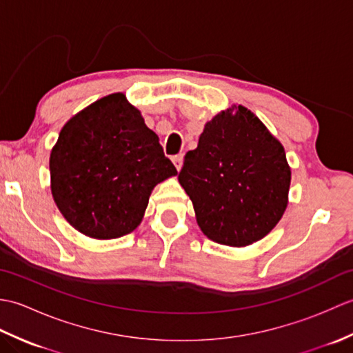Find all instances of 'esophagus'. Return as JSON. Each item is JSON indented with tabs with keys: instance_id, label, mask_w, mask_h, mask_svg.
Wrapping results in <instances>:
<instances>
[{
	"instance_id": "1",
	"label": "esophagus",
	"mask_w": 353,
	"mask_h": 353,
	"mask_svg": "<svg viewBox=\"0 0 353 353\" xmlns=\"http://www.w3.org/2000/svg\"><path fill=\"white\" fill-rule=\"evenodd\" d=\"M172 163H174V167L177 168V171H181L182 165H183V154H176V156H172Z\"/></svg>"
}]
</instances>
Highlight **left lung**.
Returning a JSON list of instances; mask_svg holds the SVG:
<instances>
[{"label": "left lung", "mask_w": 353, "mask_h": 353, "mask_svg": "<svg viewBox=\"0 0 353 353\" xmlns=\"http://www.w3.org/2000/svg\"><path fill=\"white\" fill-rule=\"evenodd\" d=\"M179 183L209 239L245 247L282 219L291 168L281 141L252 110L234 104L205 124L197 148L185 156Z\"/></svg>", "instance_id": "1"}]
</instances>
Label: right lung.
Here are the masks:
<instances>
[{
	"label": "right lung",
	"mask_w": 353,
	"mask_h": 353,
	"mask_svg": "<svg viewBox=\"0 0 353 353\" xmlns=\"http://www.w3.org/2000/svg\"><path fill=\"white\" fill-rule=\"evenodd\" d=\"M176 174L157 134L121 92L68 119L50 154L54 203L74 229L95 239L137 229L154 186Z\"/></svg>",
	"instance_id": "obj_1"
}]
</instances>
